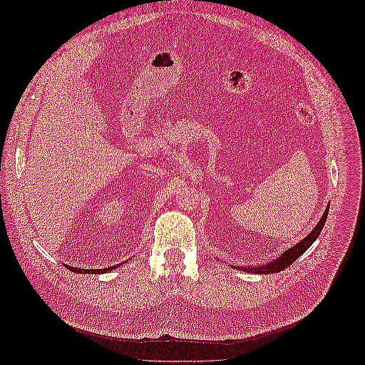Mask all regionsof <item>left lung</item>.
Wrapping results in <instances>:
<instances>
[{
	"instance_id": "8db88e82",
	"label": "left lung",
	"mask_w": 365,
	"mask_h": 365,
	"mask_svg": "<svg viewBox=\"0 0 365 365\" xmlns=\"http://www.w3.org/2000/svg\"><path fill=\"white\" fill-rule=\"evenodd\" d=\"M327 213H329V208H326L323 217L319 219V222L312 230V233H309L302 242H298L295 247L289 248L288 251H284L279 259H275L274 262H269L268 264H263V267H251V268L245 267V268H240V269L242 271H248V272H257V274H274V272H279V271H282L284 268H288L291 263H294L309 247L314 244L315 239L319 236V233H322V230H323V227L326 224Z\"/></svg>"
}]
</instances>
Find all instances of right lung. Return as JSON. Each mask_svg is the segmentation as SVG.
Instances as JSON below:
<instances>
[{
  "mask_svg": "<svg viewBox=\"0 0 365 365\" xmlns=\"http://www.w3.org/2000/svg\"><path fill=\"white\" fill-rule=\"evenodd\" d=\"M115 267H118V264H115ZM115 267H111V268H103V269H79V268H73V267H67L70 271L73 272H81V274H85V272H93V274H101V272H106V271H111L113 268Z\"/></svg>",
  "mask_w": 365,
  "mask_h": 365,
  "instance_id": "right-lung-1",
  "label": "right lung"
}]
</instances>
